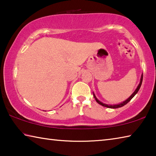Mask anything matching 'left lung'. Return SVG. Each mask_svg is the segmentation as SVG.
<instances>
[{"label":"left lung","instance_id":"8db88e82","mask_svg":"<svg viewBox=\"0 0 156 156\" xmlns=\"http://www.w3.org/2000/svg\"><path fill=\"white\" fill-rule=\"evenodd\" d=\"M142 79H143V73H142L141 75V78H140V83L138 85V87H137V88L136 89V90L134 91V92L133 94H132L130 96H129L127 99H126V100H125V101H123L122 102H121V103H119V104H115V105H108V104H105V103H103V102H100V100L97 98L96 96H95L94 93L93 92V95H94V97L95 100H96V102H98V103L100 104V105H102V106L103 107H107V108H111V109H116V108H119V107H123L124 105H125L128 103V102L130 101V100L133 98L135 96V95L138 93L140 88L141 87V84H142Z\"/></svg>","mask_w":156,"mask_h":156}]
</instances>
